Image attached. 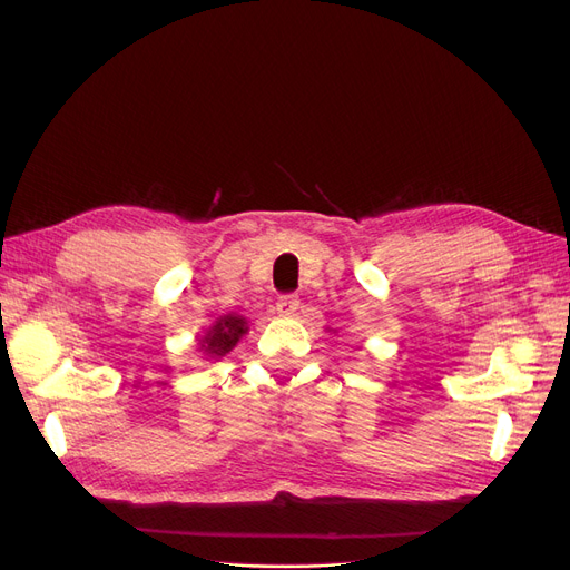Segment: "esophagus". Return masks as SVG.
Here are the masks:
<instances>
[{"mask_svg":"<svg viewBox=\"0 0 570 570\" xmlns=\"http://www.w3.org/2000/svg\"><path fill=\"white\" fill-rule=\"evenodd\" d=\"M297 307H301V297L293 295V293L282 295L279 301H277V312H279L282 316H293V314L297 312Z\"/></svg>","mask_w":570,"mask_h":570,"instance_id":"34e87169","label":"esophagus"}]
</instances>
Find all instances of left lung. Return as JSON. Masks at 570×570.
<instances>
[{
	"mask_svg": "<svg viewBox=\"0 0 570 570\" xmlns=\"http://www.w3.org/2000/svg\"><path fill=\"white\" fill-rule=\"evenodd\" d=\"M325 331H331V333H337V331H335V327H325Z\"/></svg>",
	"mask_w": 570,
	"mask_h": 570,
	"instance_id": "1",
	"label": "left lung"
}]
</instances>
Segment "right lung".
Segmentation results:
<instances>
[{"mask_svg": "<svg viewBox=\"0 0 570 570\" xmlns=\"http://www.w3.org/2000/svg\"><path fill=\"white\" fill-rule=\"evenodd\" d=\"M249 331L247 318L239 314H224L213 325L205 327V333L196 340V351L203 361H219L226 353H230L237 342L243 340Z\"/></svg>", "mask_w": 570, "mask_h": 570, "instance_id": "right-lung-1", "label": "right lung"}]
</instances>
